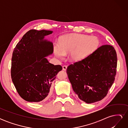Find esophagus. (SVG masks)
Instances as JSON below:
<instances>
[{
  "label": "esophagus",
  "mask_w": 128,
  "mask_h": 128,
  "mask_svg": "<svg viewBox=\"0 0 128 128\" xmlns=\"http://www.w3.org/2000/svg\"><path fill=\"white\" fill-rule=\"evenodd\" d=\"M67 68V66H66V65H64V66H63V67H62V69H63L64 70H66Z\"/></svg>",
  "instance_id": "34e87169"
}]
</instances>
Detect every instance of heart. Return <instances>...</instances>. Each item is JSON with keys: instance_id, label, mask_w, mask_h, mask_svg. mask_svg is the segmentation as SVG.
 <instances>
[{"instance_id": "obj_1", "label": "heart", "mask_w": 128, "mask_h": 128, "mask_svg": "<svg viewBox=\"0 0 128 128\" xmlns=\"http://www.w3.org/2000/svg\"><path fill=\"white\" fill-rule=\"evenodd\" d=\"M99 45V40L96 37L83 34H68L61 36L59 42H55L53 50L58 58H63L66 53L70 52L72 59L80 61L91 55Z\"/></svg>"}]
</instances>
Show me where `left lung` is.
Segmentation results:
<instances>
[{
  "label": "left lung",
  "mask_w": 128,
  "mask_h": 128,
  "mask_svg": "<svg viewBox=\"0 0 128 128\" xmlns=\"http://www.w3.org/2000/svg\"><path fill=\"white\" fill-rule=\"evenodd\" d=\"M117 54L113 46H100L86 59L69 65L67 73L74 91L88 104L105 97L116 74Z\"/></svg>",
  "instance_id": "obj_1"
}]
</instances>
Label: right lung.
<instances>
[{
	"label": "right lung",
	"mask_w": 128,
	"mask_h": 128,
	"mask_svg": "<svg viewBox=\"0 0 128 128\" xmlns=\"http://www.w3.org/2000/svg\"><path fill=\"white\" fill-rule=\"evenodd\" d=\"M53 32L32 29L26 33L15 46L12 58L11 77L21 97L38 102L48 98L60 65L50 63L45 58L53 52L52 42L44 40Z\"/></svg>",
	"instance_id": "add662e5"
}]
</instances>
